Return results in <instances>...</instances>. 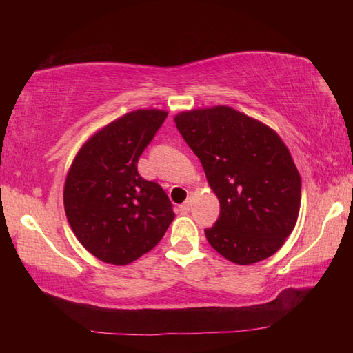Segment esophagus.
Returning <instances> with one entry per match:
<instances>
[{
	"instance_id": "esophagus-1",
	"label": "esophagus",
	"mask_w": 353,
	"mask_h": 353,
	"mask_svg": "<svg viewBox=\"0 0 353 353\" xmlns=\"http://www.w3.org/2000/svg\"><path fill=\"white\" fill-rule=\"evenodd\" d=\"M190 208H191V201L190 200H186L185 203H182L181 206H179V211H181L182 214H186L190 211Z\"/></svg>"
}]
</instances>
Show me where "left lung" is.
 <instances>
[{
  "label": "left lung",
  "instance_id": "8db88e82",
  "mask_svg": "<svg viewBox=\"0 0 353 353\" xmlns=\"http://www.w3.org/2000/svg\"><path fill=\"white\" fill-rule=\"evenodd\" d=\"M174 121L220 200L208 243L238 265L272 256L296 226L302 188L279 134L228 106L186 110Z\"/></svg>",
  "mask_w": 353,
  "mask_h": 353
}]
</instances>
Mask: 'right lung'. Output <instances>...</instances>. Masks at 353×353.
<instances>
[{
    "mask_svg": "<svg viewBox=\"0 0 353 353\" xmlns=\"http://www.w3.org/2000/svg\"><path fill=\"white\" fill-rule=\"evenodd\" d=\"M167 115L139 109L104 125L79 150L66 176L63 205L74 235L108 264L137 261L174 220L162 186L138 172L139 156Z\"/></svg>",
    "mask_w": 353,
    "mask_h": 353,
    "instance_id": "right-lung-1",
    "label": "right lung"
}]
</instances>
